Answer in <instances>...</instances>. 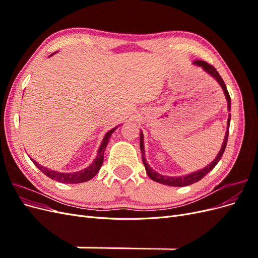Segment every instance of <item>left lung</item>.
<instances>
[{"instance_id":"8db88e82","label":"left lung","mask_w":258,"mask_h":258,"mask_svg":"<svg viewBox=\"0 0 258 258\" xmlns=\"http://www.w3.org/2000/svg\"><path fill=\"white\" fill-rule=\"evenodd\" d=\"M192 63L195 66H197L199 68H201L202 70L206 73H208L209 75H211L213 77V79L220 84V86L222 87L224 93H225V98H226V101H227V108H228V112H230V108H231V100H230V96L228 93V90L227 88H226V85L223 81V79L221 77V75L218 74V72L216 71V69L214 67H212L211 64H209L208 62L206 61H201V60H196L194 61ZM230 118H231V114L229 113L228 115V120H227V130H226V134H225V138H224V141H223V144H222V147H221V151L218 152L217 156L215 157V159L209 163L208 166H206L204 169H200V170H197L195 171V172H191L189 174H186V175H181V176H167V175H162L158 172H156L155 170H153L151 168V166L148 165L147 161H146V158H145V150H144V136H143V132L141 131L140 132V148H141V153H142V160H143V163H144V167H145V170H146V173L147 175L150 176L153 181L157 182V183H160V184H163V185H168V186H174V187H183V186H188L190 184H194L196 183L198 181H200V179L206 176L211 170H212L216 165L217 162L221 160L222 156L225 152V148H226V145H227V141H228V134H229V124H230Z\"/></svg>"}]
</instances>
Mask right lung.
Masks as SVG:
<instances>
[{
    "mask_svg": "<svg viewBox=\"0 0 258 258\" xmlns=\"http://www.w3.org/2000/svg\"><path fill=\"white\" fill-rule=\"evenodd\" d=\"M53 54V53H52ZM52 54H50L49 57H51ZM118 128V126H116L115 128L108 130L104 138L102 139V142H101L100 146H99V150L97 153L96 158L93 159V161L90 163V166H88L87 168H85L83 170L80 171H76V172H70V173H64V172H58V171H54V170H50L46 167L41 166L40 163L36 162L34 159L30 158L31 160L33 161L34 165L40 169L42 172L47 175L48 177L54 179V181L60 182V183H64V184H77V183H84V182H87L89 179H91L93 176H95L102 166L103 163V158H104V151H105V147L110 141V138L112 136L113 132Z\"/></svg>",
    "mask_w": 258,
    "mask_h": 258,
    "instance_id": "right-lung-1",
    "label": "right lung"
}]
</instances>
